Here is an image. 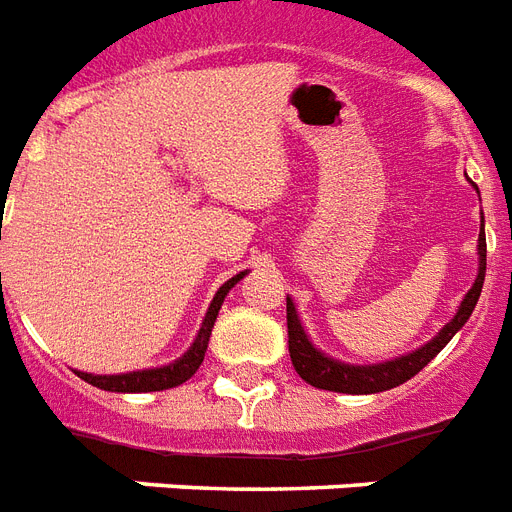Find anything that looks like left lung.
I'll return each mask as SVG.
<instances>
[{
    "mask_svg": "<svg viewBox=\"0 0 512 512\" xmlns=\"http://www.w3.org/2000/svg\"><path fill=\"white\" fill-rule=\"evenodd\" d=\"M478 191V188H476ZM486 276V233H484V212H481V233H478V276L468 295L462 297L457 305V313L438 329L436 337L420 345L417 350H409L404 356L377 361V364H345L340 358L327 356L324 350L316 348L305 332L303 321L297 316V308L292 297L287 295V329H289V356L295 364V372L303 377L308 385L321 390H335V393H353V396H366V393H382V390L398 388L406 380H412L414 374L425 369L433 358L446 348V342L452 340L470 313L476 311L478 297L484 289Z\"/></svg>",
    "mask_w": 512,
    "mask_h": 512,
    "instance_id": "8db88e82",
    "label": "left lung"
}]
</instances>
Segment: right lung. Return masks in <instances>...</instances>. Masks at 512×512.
Here are the masks:
<instances>
[{
  "mask_svg": "<svg viewBox=\"0 0 512 512\" xmlns=\"http://www.w3.org/2000/svg\"><path fill=\"white\" fill-rule=\"evenodd\" d=\"M247 276V271L236 273L233 279H228L223 287L217 289L212 303L207 308V316L201 321L199 335L191 342V348L185 350L183 356L175 358L172 364L154 366V369H138V372H124V374H87V372H76L84 382H90L100 390H111V393H154V390H167L183 385L185 380H191L196 369L204 361V353H207L209 335H212V327H215L217 313H220V305H223L225 295L231 292L241 279Z\"/></svg>",
  "mask_w": 512,
  "mask_h": 512,
  "instance_id": "add662e5",
  "label": "right lung"
}]
</instances>
